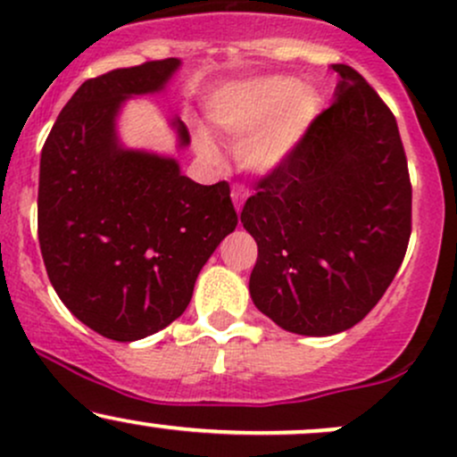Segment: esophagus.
Listing matches in <instances>:
<instances>
[{"label":"esophagus","instance_id":"1","mask_svg":"<svg viewBox=\"0 0 457 457\" xmlns=\"http://www.w3.org/2000/svg\"><path fill=\"white\" fill-rule=\"evenodd\" d=\"M246 195H249V191H246L245 187H240V185H234L232 187V202H234V206H236V212L243 211V204H245Z\"/></svg>","mask_w":457,"mask_h":457}]
</instances>
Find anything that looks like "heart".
I'll return each mask as SVG.
<instances>
[{
	"label": "heart",
	"mask_w": 457,
	"mask_h": 457,
	"mask_svg": "<svg viewBox=\"0 0 457 457\" xmlns=\"http://www.w3.org/2000/svg\"><path fill=\"white\" fill-rule=\"evenodd\" d=\"M320 98L287 77L246 83L225 94L212 109V120L236 139L238 161L255 174H270L287 161L318 115ZM206 145V139H202Z\"/></svg>",
	"instance_id": "b5f03b06"
}]
</instances>
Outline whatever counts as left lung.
Returning <instances> with one entry per match:
<instances>
[{"instance_id": "left-lung-1", "label": "left lung", "mask_w": 457, "mask_h": 457, "mask_svg": "<svg viewBox=\"0 0 457 457\" xmlns=\"http://www.w3.org/2000/svg\"><path fill=\"white\" fill-rule=\"evenodd\" d=\"M240 221L258 243L255 307L296 335L342 333L380 301L411 238L412 187L395 115L354 68Z\"/></svg>"}]
</instances>
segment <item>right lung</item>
Returning a JSON list of instances; mask_svg holds the SVG:
<instances>
[{
    "instance_id": "add662e5",
    "label": "right lung",
    "mask_w": 457,
    "mask_h": 457,
    "mask_svg": "<svg viewBox=\"0 0 457 457\" xmlns=\"http://www.w3.org/2000/svg\"><path fill=\"white\" fill-rule=\"evenodd\" d=\"M180 60L87 79L40 154L38 240L51 286L75 318L135 342L185 313L195 279L238 214L225 180L204 187L171 156L129 150L115 118L130 96L161 92ZM178 145L188 130L171 120Z\"/></svg>"
}]
</instances>
